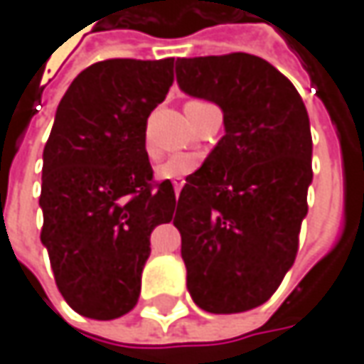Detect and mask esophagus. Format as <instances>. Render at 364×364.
<instances>
[{
  "label": "esophagus",
  "instance_id": "34e87169",
  "mask_svg": "<svg viewBox=\"0 0 364 364\" xmlns=\"http://www.w3.org/2000/svg\"><path fill=\"white\" fill-rule=\"evenodd\" d=\"M184 186V180H178V182H173V191H176V196H178V192H180V188Z\"/></svg>",
  "mask_w": 364,
  "mask_h": 364
}]
</instances>
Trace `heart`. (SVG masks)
<instances>
[{
    "mask_svg": "<svg viewBox=\"0 0 364 364\" xmlns=\"http://www.w3.org/2000/svg\"><path fill=\"white\" fill-rule=\"evenodd\" d=\"M198 164L200 161L194 155H172L170 159H166L164 164L157 166V176L161 180H173V182H178V180H184V176L194 172L198 168Z\"/></svg>",
    "mask_w": 364,
    "mask_h": 364,
    "instance_id": "b5f03b06",
    "label": "heart"
}]
</instances>
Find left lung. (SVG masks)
Here are the masks:
<instances>
[{
	"mask_svg": "<svg viewBox=\"0 0 364 364\" xmlns=\"http://www.w3.org/2000/svg\"><path fill=\"white\" fill-rule=\"evenodd\" d=\"M176 82L217 104L225 124L176 205L186 287L209 314H242L295 262L314 180L309 117L295 85L247 53L178 59Z\"/></svg>",
	"mask_w": 364,
	"mask_h": 364,
	"instance_id": "obj_1",
	"label": "left lung"
}]
</instances>
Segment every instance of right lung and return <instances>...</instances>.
<instances>
[{
    "label": "right lung",
    "instance_id": "obj_1",
    "mask_svg": "<svg viewBox=\"0 0 364 364\" xmlns=\"http://www.w3.org/2000/svg\"><path fill=\"white\" fill-rule=\"evenodd\" d=\"M173 59L90 65L59 102L43 151V231L55 282L92 319L129 314L141 293L149 235L170 223L176 194L154 182L145 122L166 100Z\"/></svg>",
    "mask_w": 364,
    "mask_h": 364
}]
</instances>
